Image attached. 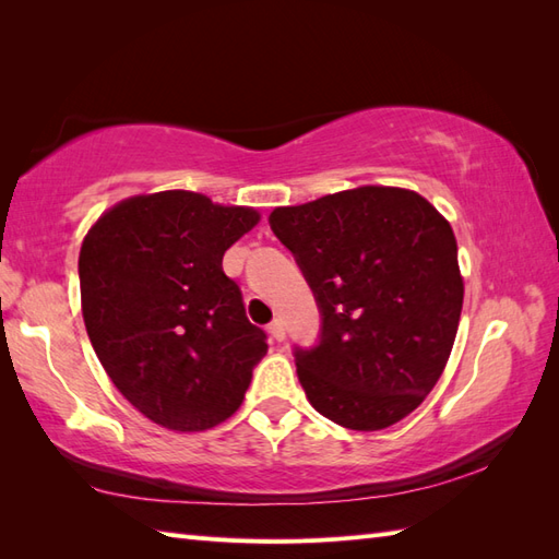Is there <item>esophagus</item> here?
<instances>
[{
  "instance_id": "34e87169",
  "label": "esophagus",
  "mask_w": 559,
  "mask_h": 559,
  "mask_svg": "<svg viewBox=\"0 0 559 559\" xmlns=\"http://www.w3.org/2000/svg\"><path fill=\"white\" fill-rule=\"evenodd\" d=\"M269 334H271L273 341H278V343L286 338V329H283V322H278V319H276V322H271L269 324Z\"/></svg>"
}]
</instances>
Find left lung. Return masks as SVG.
Wrapping results in <instances>:
<instances>
[{"mask_svg": "<svg viewBox=\"0 0 559 559\" xmlns=\"http://www.w3.org/2000/svg\"><path fill=\"white\" fill-rule=\"evenodd\" d=\"M271 230L322 310V341L295 350L317 413L374 432L406 418L442 377L463 307L449 221L418 192L365 185L278 206Z\"/></svg>", "mask_w": 559, "mask_h": 559, "instance_id": "1", "label": "left lung"}]
</instances>
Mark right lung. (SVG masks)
<instances>
[{"mask_svg":"<svg viewBox=\"0 0 559 559\" xmlns=\"http://www.w3.org/2000/svg\"><path fill=\"white\" fill-rule=\"evenodd\" d=\"M261 221L187 189L122 199L79 252L81 312L100 365L148 420L201 432L242 406L266 334L223 254Z\"/></svg>","mask_w":559,"mask_h":559,"instance_id":"1","label":"right lung"}]
</instances>
